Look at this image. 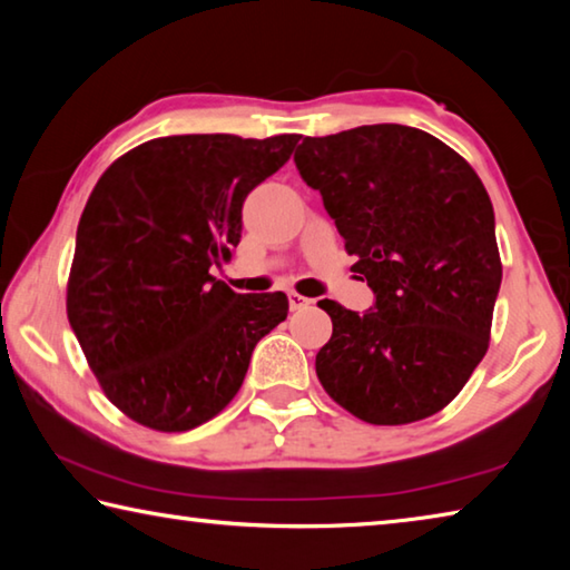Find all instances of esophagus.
<instances>
[{
	"mask_svg": "<svg viewBox=\"0 0 570 570\" xmlns=\"http://www.w3.org/2000/svg\"><path fill=\"white\" fill-rule=\"evenodd\" d=\"M308 304H314V298H306V296L296 294V292L288 294V308H292V312H298V308H304Z\"/></svg>",
	"mask_w": 570,
	"mask_h": 570,
	"instance_id": "34e87169",
	"label": "esophagus"
}]
</instances>
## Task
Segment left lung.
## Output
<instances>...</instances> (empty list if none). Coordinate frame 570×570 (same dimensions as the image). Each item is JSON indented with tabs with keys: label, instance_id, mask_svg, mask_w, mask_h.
<instances>
[{
	"label": "left lung",
	"instance_id": "obj_1",
	"mask_svg": "<svg viewBox=\"0 0 570 570\" xmlns=\"http://www.w3.org/2000/svg\"><path fill=\"white\" fill-rule=\"evenodd\" d=\"M294 163L374 294L364 314L320 302L334 324L316 354L326 394L370 424L440 412L488 352L503 278L478 173L430 132L394 122L304 138Z\"/></svg>",
	"mask_w": 570,
	"mask_h": 570
}]
</instances>
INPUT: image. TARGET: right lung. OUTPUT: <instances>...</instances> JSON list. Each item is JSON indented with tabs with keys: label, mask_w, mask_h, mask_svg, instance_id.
Instances as JSON below:
<instances>
[{
	"label": "right lung",
	"mask_w": 570,
	"mask_h": 570,
	"mask_svg": "<svg viewBox=\"0 0 570 570\" xmlns=\"http://www.w3.org/2000/svg\"><path fill=\"white\" fill-rule=\"evenodd\" d=\"M298 135H170L102 173L82 210L67 320L115 407L160 432L208 422L236 397L254 346L288 298L236 294L210 268L240 240V208Z\"/></svg>",
	"instance_id": "1"
}]
</instances>
